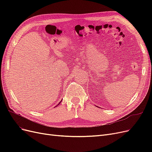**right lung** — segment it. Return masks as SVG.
Here are the masks:
<instances>
[{
	"label": "right lung",
	"mask_w": 152,
	"mask_h": 152,
	"mask_svg": "<svg viewBox=\"0 0 152 152\" xmlns=\"http://www.w3.org/2000/svg\"><path fill=\"white\" fill-rule=\"evenodd\" d=\"M60 103H61V102H60Z\"/></svg>",
	"instance_id": "1"
}]
</instances>
